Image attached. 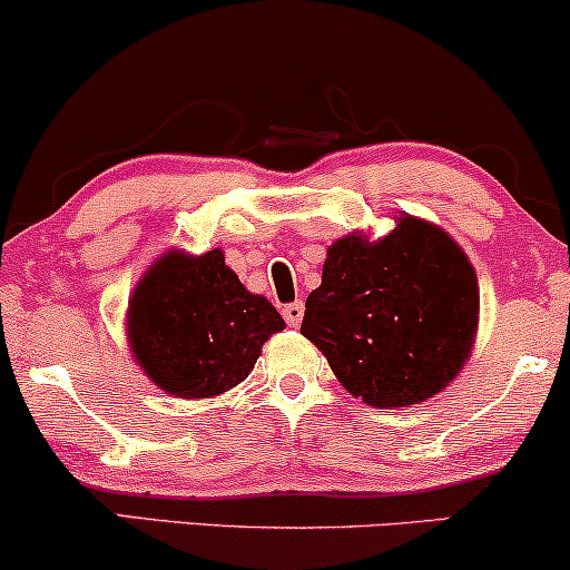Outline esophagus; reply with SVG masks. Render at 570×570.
<instances>
[{"label": "esophagus", "mask_w": 570, "mask_h": 570, "mask_svg": "<svg viewBox=\"0 0 570 570\" xmlns=\"http://www.w3.org/2000/svg\"><path fill=\"white\" fill-rule=\"evenodd\" d=\"M283 317L291 327H298L301 320H304V304L301 301H293V304L283 306Z\"/></svg>", "instance_id": "34e87169"}]
</instances>
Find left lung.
Here are the masks:
<instances>
[{"instance_id": "8db88e82", "label": "left lung", "mask_w": 570, "mask_h": 570, "mask_svg": "<svg viewBox=\"0 0 570 570\" xmlns=\"http://www.w3.org/2000/svg\"><path fill=\"white\" fill-rule=\"evenodd\" d=\"M479 283L446 232L412 216L383 240L348 235L327 250L301 333L346 391L372 406L425 402L465 364Z\"/></svg>"}]
</instances>
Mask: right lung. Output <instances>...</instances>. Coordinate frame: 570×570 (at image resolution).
Masks as SVG:
<instances>
[{"label":"right lung","instance_id":"1","mask_svg":"<svg viewBox=\"0 0 570 570\" xmlns=\"http://www.w3.org/2000/svg\"><path fill=\"white\" fill-rule=\"evenodd\" d=\"M285 320L243 287L222 250L168 253L145 274L129 304V338L153 383L206 399L243 383Z\"/></svg>","mask_w":570,"mask_h":570}]
</instances>
